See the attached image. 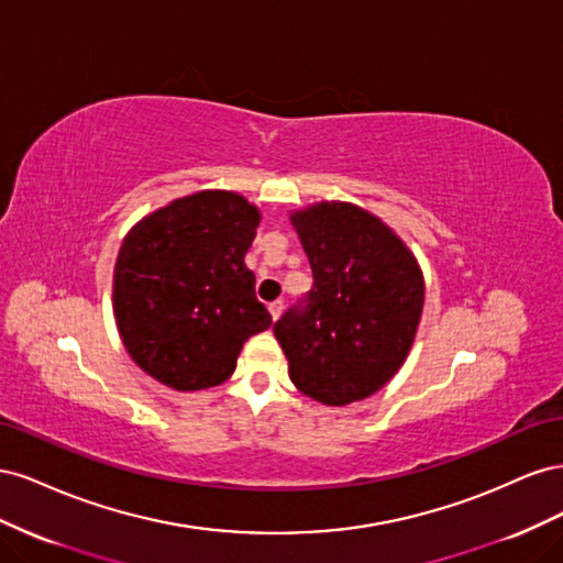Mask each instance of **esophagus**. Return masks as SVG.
Here are the masks:
<instances>
[{"label":"esophagus","instance_id":"1","mask_svg":"<svg viewBox=\"0 0 563 563\" xmlns=\"http://www.w3.org/2000/svg\"><path fill=\"white\" fill-rule=\"evenodd\" d=\"M282 310H284V300H275V302H269V314H272V319H279Z\"/></svg>","mask_w":563,"mask_h":563}]
</instances>
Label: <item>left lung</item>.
Segmentation results:
<instances>
[{
	"label": "left lung",
	"mask_w": 563,
	"mask_h": 563,
	"mask_svg": "<svg viewBox=\"0 0 563 563\" xmlns=\"http://www.w3.org/2000/svg\"><path fill=\"white\" fill-rule=\"evenodd\" d=\"M291 220L314 284L275 323L288 376L327 406L366 399L413 345L422 272L399 236L354 203L321 201Z\"/></svg>",
	"instance_id": "1"
}]
</instances>
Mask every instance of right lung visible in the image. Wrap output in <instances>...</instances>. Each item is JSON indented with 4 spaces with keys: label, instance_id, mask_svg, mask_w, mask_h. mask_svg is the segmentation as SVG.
I'll return each mask as SVG.
<instances>
[{
    "label": "right lung",
    "instance_id": "obj_1",
    "mask_svg": "<svg viewBox=\"0 0 563 563\" xmlns=\"http://www.w3.org/2000/svg\"><path fill=\"white\" fill-rule=\"evenodd\" d=\"M261 213L236 192L203 190L131 228L114 265L119 335L147 376L195 391L225 383L246 340L269 329L244 255Z\"/></svg>",
    "mask_w": 563,
    "mask_h": 563
}]
</instances>
